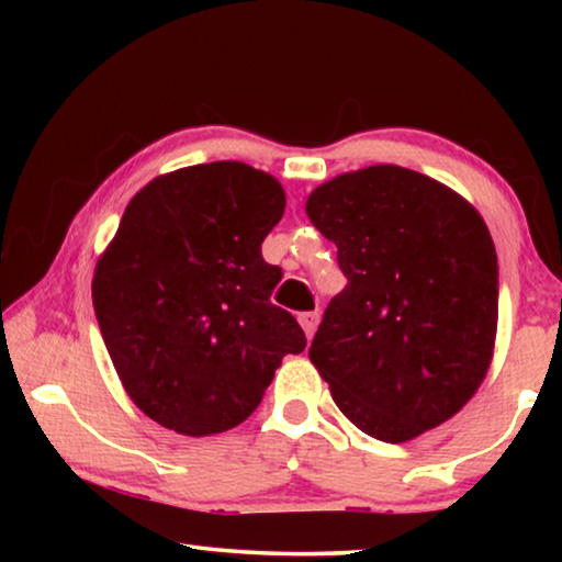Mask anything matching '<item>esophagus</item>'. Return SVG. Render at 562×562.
<instances>
[{
  "instance_id": "1",
  "label": "esophagus",
  "mask_w": 562,
  "mask_h": 562,
  "mask_svg": "<svg viewBox=\"0 0 562 562\" xmlns=\"http://www.w3.org/2000/svg\"><path fill=\"white\" fill-rule=\"evenodd\" d=\"M297 319H300V325L304 329V335H307V339L315 337V329H317V322H319V312H302Z\"/></svg>"
}]
</instances>
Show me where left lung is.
Returning <instances> with one entry per match:
<instances>
[{
  "mask_svg": "<svg viewBox=\"0 0 562 562\" xmlns=\"http://www.w3.org/2000/svg\"><path fill=\"white\" fill-rule=\"evenodd\" d=\"M304 207L347 278L310 347L339 412L386 443L459 414L498 327V258L479 211L402 166L341 173Z\"/></svg>",
  "mask_w": 562,
  "mask_h": 562,
  "instance_id": "8db88e82",
  "label": "left lung"
}]
</instances>
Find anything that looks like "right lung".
Listing matches in <instances>:
<instances>
[{
  "instance_id": "1",
  "label": "right lung",
  "mask_w": 562,
  "mask_h": 562,
  "mask_svg": "<svg viewBox=\"0 0 562 562\" xmlns=\"http://www.w3.org/2000/svg\"><path fill=\"white\" fill-rule=\"evenodd\" d=\"M284 190L240 160L158 176L138 190L93 272V310L140 412L183 436L233 429L262 402L304 331L270 294L262 240Z\"/></svg>"
}]
</instances>
